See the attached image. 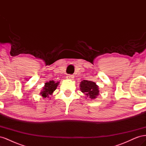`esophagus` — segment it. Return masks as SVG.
I'll return each mask as SVG.
<instances>
[{
    "label": "esophagus",
    "instance_id": "obj_1",
    "mask_svg": "<svg viewBox=\"0 0 146 146\" xmlns=\"http://www.w3.org/2000/svg\"><path fill=\"white\" fill-rule=\"evenodd\" d=\"M74 76L73 75H68V76L66 77V78L69 79V80H72L74 79Z\"/></svg>",
    "mask_w": 146,
    "mask_h": 146
}]
</instances>
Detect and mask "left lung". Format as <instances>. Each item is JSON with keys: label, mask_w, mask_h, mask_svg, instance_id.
<instances>
[{"label": "left lung", "mask_w": 146, "mask_h": 146, "mask_svg": "<svg viewBox=\"0 0 146 146\" xmlns=\"http://www.w3.org/2000/svg\"><path fill=\"white\" fill-rule=\"evenodd\" d=\"M80 89L81 91L85 94L86 99L88 98L93 100L97 98L99 94V86L95 82L91 80H84L80 82Z\"/></svg>", "instance_id": "obj_1"}]
</instances>
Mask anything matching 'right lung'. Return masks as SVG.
Returning <instances> with one entry per match:
<instances>
[{
  "mask_svg": "<svg viewBox=\"0 0 146 146\" xmlns=\"http://www.w3.org/2000/svg\"><path fill=\"white\" fill-rule=\"evenodd\" d=\"M60 82H55L54 80H50L45 83V85L42 88L40 94L44 99H46L49 98V96H51L54 93L55 90L56 89Z\"/></svg>",
  "mask_w": 146,
  "mask_h": 146,
  "instance_id": "add662e5",
  "label": "right lung"
}]
</instances>
